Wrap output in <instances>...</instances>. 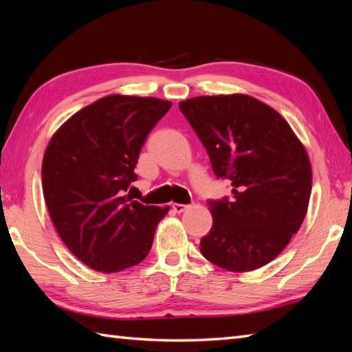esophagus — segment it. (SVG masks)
Here are the masks:
<instances>
[{
	"label": "esophagus",
	"instance_id": "esophagus-1",
	"mask_svg": "<svg viewBox=\"0 0 352 352\" xmlns=\"http://www.w3.org/2000/svg\"><path fill=\"white\" fill-rule=\"evenodd\" d=\"M172 207V210H174L175 213H183L186 208H188V206H184V204H178V203H174L170 206Z\"/></svg>",
	"mask_w": 352,
	"mask_h": 352
}]
</instances>
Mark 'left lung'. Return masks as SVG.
<instances>
[{
  "label": "left lung",
  "instance_id": "1",
  "mask_svg": "<svg viewBox=\"0 0 352 352\" xmlns=\"http://www.w3.org/2000/svg\"><path fill=\"white\" fill-rule=\"evenodd\" d=\"M178 107L233 193L208 201L213 226L201 254L231 272L267 265L307 213L311 164L304 145L278 111L250 95L195 96Z\"/></svg>",
  "mask_w": 352,
  "mask_h": 352
}]
</instances>
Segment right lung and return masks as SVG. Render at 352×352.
<instances>
[{
	"mask_svg": "<svg viewBox=\"0 0 352 352\" xmlns=\"http://www.w3.org/2000/svg\"><path fill=\"white\" fill-rule=\"evenodd\" d=\"M172 102L109 95L78 110L45 149L42 189L51 221L68 250L98 272L144 260L169 206H144L125 195L148 133Z\"/></svg>",
	"mask_w": 352,
	"mask_h": 352,
	"instance_id": "right-lung-1",
	"label": "right lung"
}]
</instances>
